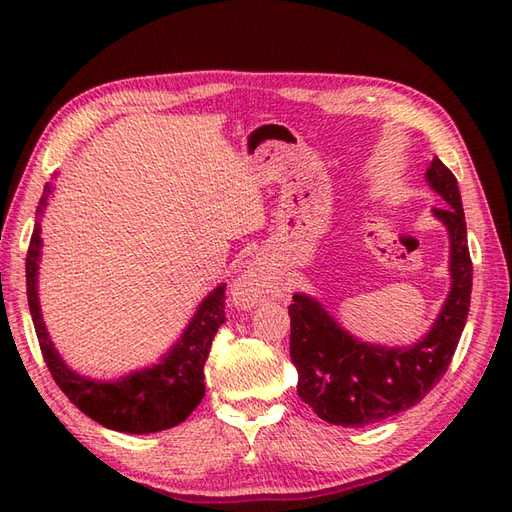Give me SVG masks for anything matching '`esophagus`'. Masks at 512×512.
Here are the masks:
<instances>
[{"instance_id": "obj_1", "label": "esophagus", "mask_w": 512, "mask_h": 512, "mask_svg": "<svg viewBox=\"0 0 512 512\" xmlns=\"http://www.w3.org/2000/svg\"><path fill=\"white\" fill-rule=\"evenodd\" d=\"M270 272L261 261H251L231 285V300L240 309H251L270 291Z\"/></svg>"}]
</instances>
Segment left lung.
<instances>
[{"mask_svg": "<svg viewBox=\"0 0 512 512\" xmlns=\"http://www.w3.org/2000/svg\"><path fill=\"white\" fill-rule=\"evenodd\" d=\"M444 206L431 214L448 231L450 291L429 332L412 345L360 341L315 296L296 291L289 304V356L298 371V397L341 427H364L410 410L440 382L470 311L472 259L457 178L433 158L425 173Z\"/></svg>", "mask_w": 512, "mask_h": 512, "instance_id": "obj_1", "label": "left lung"}]
</instances>
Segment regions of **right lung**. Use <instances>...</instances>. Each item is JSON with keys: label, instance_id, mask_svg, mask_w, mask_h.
Returning <instances> with one entry per match:
<instances>
[{"label": "right lung", "instance_id": "right-lung-1", "mask_svg": "<svg viewBox=\"0 0 512 512\" xmlns=\"http://www.w3.org/2000/svg\"><path fill=\"white\" fill-rule=\"evenodd\" d=\"M53 195V184L45 186L36 210L32 242L25 259L27 302L36 337L47 367L66 397L98 425L120 433H158L180 425L193 414L206 394L203 364L210 356L216 330L225 324V283L216 285L203 298L180 339L150 367L135 369L113 379L87 377L70 369L55 349L42 319L38 298V270L42 259V216Z\"/></svg>", "mask_w": 512, "mask_h": 512}]
</instances>
